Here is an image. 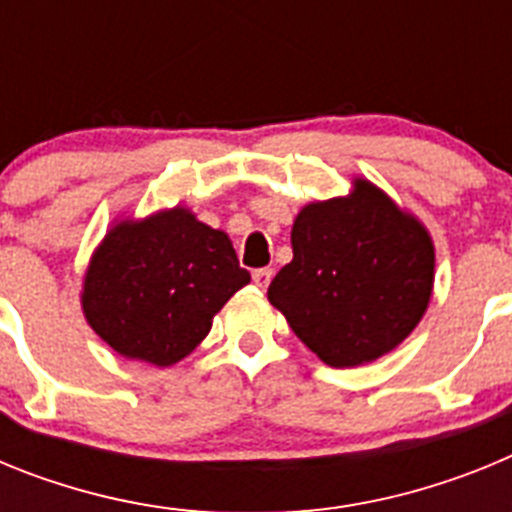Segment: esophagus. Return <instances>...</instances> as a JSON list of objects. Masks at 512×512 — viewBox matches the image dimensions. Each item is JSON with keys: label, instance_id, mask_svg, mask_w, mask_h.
Here are the masks:
<instances>
[{"label": "esophagus", "instance_id": "34e87169", "mask_svg": "<svg viewBox=\"0 0 512 512\" xmlns=\"http://www.w3.org/2000/svg\"><path fill=\"white\" fill-rule=\"evenodd\" d=\"M271 274H274L271 269H256L253 271V284H256L259 289H266L271 282Z\"/></svg>", "mask_w": 512, "mask_h": 512}]
</instances>
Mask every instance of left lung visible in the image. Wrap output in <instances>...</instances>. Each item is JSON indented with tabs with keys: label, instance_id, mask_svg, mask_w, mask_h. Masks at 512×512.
<instances>
[{
	"label": "left lung",
	"instance_id": "8db88e82",
	"mask_svg": "<svg viewBox=\"0 0 512 512\" xmlns=\"http://www.w3.org/2000/svg\"><path fill=\"white\" fill-rule=\"evenodd\" d=\"M292 253L266 295L328 366L390 354L428 310L436 279L431 233L364 176H354L343 197L297 212Z\"/></svg>",
	"mask_w": 512,
	"mask_h": 512
}]
</instances>
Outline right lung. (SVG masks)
Instances as JSON below:
<instances>
[{
    "mask_svg": "<svg viewBox=\"0 0 512 512\" xmlns=\"http://www.w3.org/2000/svg\"><path fill=\"white\" fill-rule=\"evenodd\" d=\"M248 282L228 233L176 205L112 223L84 271L81 310L120 356L171 366Z\"/></svg>",
    "mask_w": 512,
    "mask_h": 512,
    "instance_id": "add662e5",
    "label": "right lung"
}]
</instances>
